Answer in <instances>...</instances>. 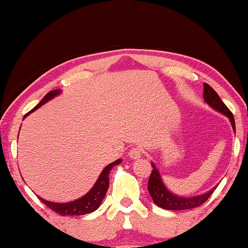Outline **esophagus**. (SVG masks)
Wrapping results in <instances>:
<instances>
[{"instance_id": "34e87169", "label": "esophagus", "mask_w": 248, "mask_h": 248, "mask_svg": "<svg viewBox=\"0 0 248 248\" xmlns=\"http://www.w3.org/2000/svg\"><path fill=\"white\" fill-rule=\"evenodd\" d=\"M128 155H129V157H130L131 159H138V158L141 157L142 152H141V149L139 148V147H132L130 151H129Z\"/></svg>"}]
</instances>
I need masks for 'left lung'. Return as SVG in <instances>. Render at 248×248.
Returning a JSON list of instances; mask_svg holds the SVG:
<instances>
[{"label": "left lung", "instance_id": "obj_1", "mask_svg": "<svg viewBox=\"0 0 248 248\" xmlns=\"http://www.w3.org/2000/svg\"><path fill=\"white\" fill-rule=\"evenodd\" d=\"M203 88L204 102H207L212 109H215L218 112L228 117L230 124L232 125L233 131H235V119H233L232 113L230 112L227 106L222 102L217 92L210 85L204 83ZM152 166L153 170L151 173V176H149L147 189L149 191V194L152 195L154 203L157 204L160 208L167 209V210H186V209L200 207L201 204H203L208 200L209 197H210L212 192L216 190V187H217L216 186L210 191H208V192L201 195H197V197H180V195H176L169 191V189H167L163 182L162 176H160L157 167H156L154 163H152Z\"/></svg>", "mask_w": 248, "mask_h": 248}]
</instances>
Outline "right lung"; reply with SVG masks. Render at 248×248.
<instances>
[{
	"mask_svg": "<svg viewBox=\"0 0 248 248\" xmlns=\"http://www.w3.org/2000/svg\"><path fill=\"white\" fill-rule=\"evenodd\" d=\"M61 92H62L61 90L50 91V92L47 93L44 99L41 100L32 110L29 111V112L24 116V118H26L28 114L33 112L34 110H37L38 108H40L43 104L48 102L49 100L54 99V97L57 96ZM120 163H121V159H117L114 160L113 163H111L108 166L104 167L103 170L100 174L99 179H97L92 189H91L85 195H83L82 198L78 199V200H74L72 202H66V203H57V202L47 201L40 197L38 198H39V200H41V202L46 204L48 208L62 216H82V215H86V214H90V212L95 211L96 209L100 207L101 202H102L104 195L107 193L108 187H109L110 170H112L113 166L119 165Z\"/></svg>",
	"mask_w": 248,
	"mask_h": 248,
	"instance_id": "obj_1",
	"label": "right lung"
}]
</instances>
